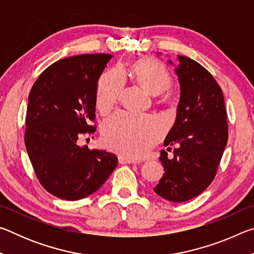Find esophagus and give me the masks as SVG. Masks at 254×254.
<instances>
[{"mask_svg":"<svg viewBox=\"0 0 254 254\" xmlns=\"http://www.w3.org/2000/svg\"><path fill=\"white\" fill-rule=\"evenodd\" d=\"M119 162L120 163H140V161H136L134 159H131V158H127V157H124V156H120L119 157Z\"/></svg>","mask_w":254,"mask_h":254,"instance_id":"esophagus-1","label":"esophagus"}]
</instances>
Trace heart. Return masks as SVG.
Listing matches in <instances>:
<instances>
[{"label":"heart","mask_w":254,"mask_h":254,"mask_svg":"<svg viewBox=\"0 0 254 254\" xmlns=\"http://www.w3.org/2000/svg\"><path fill=\"white\" fill-rule=\"evenodd\" d=\"M133 78L152 95L168 91L173 85L171 76L157 60L143 58L131 67ZM123 71L114 68L102 75L97 86L96 105L102 112L110 111L118 102L124 88ZM103 139L109 148L127 157L147 153L162 135V124L151 115H133L118 112L103 124Z\"/></svg>","instance_id":"obj_1"}]
</instances>
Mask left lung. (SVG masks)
<instances>
[{"mask_svg": "<svg viewBox=\"0 0 254 254\" xmlns=\"http://www.w3.org/2000/svg\"><path fill=\"white\" fill-rule=\"evenodd\" d=\"M177 59V118L163 143L168 150L175 147L174 158L161 151L165 174L153 190L167 200L183 203L213 182L227 143V121L223 92L214 77L195 60L185 56Z\"/></svg>", "mask_w": 254, "mask_h": 254, "instance_id": "8db88e82", "label": "left lung"}]
</instances>
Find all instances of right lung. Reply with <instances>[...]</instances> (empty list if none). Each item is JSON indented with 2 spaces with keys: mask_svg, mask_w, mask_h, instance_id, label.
Instances as JSON below:
<instances>
[{
  "mask_svg": "<svg viewBox=\"0 0 254 254\" xmlns=\"http://www.w3.org/2000/svg\"><path fill=\"white\" fill-rule=\"evenodd\" d=\"M113 56L60 59L38 77L29 94L25 148L40 184L58 198L78 200L95 192L118 166L105 150L80 147L95 132L98 79Z\"/></svg>",
  "mask_w": 254,
  "mask_h": 254,
  "instance_id": "right-lung-1",
  "label": "right lung"
}]
</instances>
